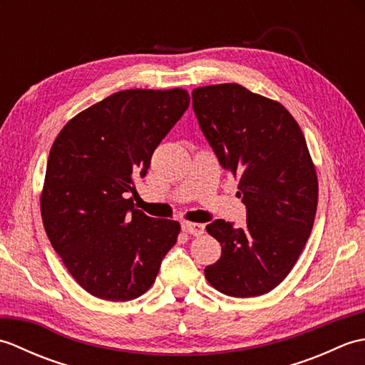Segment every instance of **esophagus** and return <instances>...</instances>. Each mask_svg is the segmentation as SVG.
<instances>
[{
	"instance_id": "34e87169",
	"label": "esophagus",
	"mask_w": 365,
	"mask_h": 365,
	"mask_svg": "<svg viewBox=\"0 0 365 365\" xmlns=\"http://www.w3.org/2000/svg\"><path fill=\"white\" fill-rule=\"evenodd\" d=\"M182 229L190 235L199 237V235L204 234L205 226H204V224H197V222H182Z\"/></svg>"
}]
</instances>
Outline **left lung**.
<instances>
[{"instance_id": "obj_1", "label": "left lung", "mask_w": 365, "mask_h": 365, "mask_svg": "<svg viewBox=\"0 0 365 365\" xmlns=\"http://www.w3.org/2000/svg\"><path fill=\"white\" fill-rule=\"evenodd\" d=\"M192 110L246 205L243 227L207 226L222 250L205 277L229 297H259L290 273L314 226L319 182L304 135L281 103L235 83L195 89Z\"/></svg>"}]
</instances>
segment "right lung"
Segmentation results:
<instances>
[{
  "label": "right lung",
  "instance_id": "1",
  "mask_svg": "<svg viewBox=\"0 0 365 365\" xmlns=\"http://www.w3.org/2000/svg\"><path fill=\"white\" fill-rule=\"evenodd\" d=\"M188 106V92L178 88L120 91L75 115L54 139L41 197L43 227L92 297H141L175 245L180 224L150 218L125 197Z\"/></svg>",
  "mask_w": 365,
  "mask_h": 365
}]
</instances>
